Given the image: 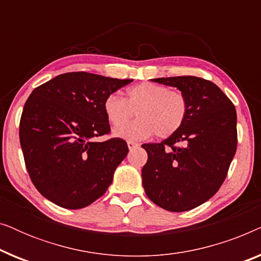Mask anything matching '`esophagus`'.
Returning a JSON list of instances; mask_svg holds the SVG:
<instances>
[{"instance_id":"1","label":"esophagus","mask_w":261,"mask_h":261,"mask_svg":"<svg viewBox=\"0 0 261 261\" xmlns=\"http://www.w3.org/2000/svg\"><path fill=\"white\" fill-rule=\"evenodd\" d=\"M127 145H128V148H129V149L137 148L139 146V144H137V142H134V141H128Z\"/></svg>"}]
</instances>
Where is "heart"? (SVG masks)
<instances>
[{
  "instance_id": "heart-1",
  "label": "heart",
  "mask_w": 261,
  "mask_h": 261,
  "mask_svg": "<svg viewBox=\"0 0 261 261\" xmlns=\"http://www.w3.org/2000/svg\"><path fill=\"white\" fill-rule=\"evenodd\" d=\"M107 119L114 127H120L133 118L134 124L119 128L114 133L127 140H141L154 134L164 139L180 129L189 112L187 96L181 91L170 90L165 85L141 83L127 91L126 99L112 94L105 99Z\"/></svg>"
}]
</instances>
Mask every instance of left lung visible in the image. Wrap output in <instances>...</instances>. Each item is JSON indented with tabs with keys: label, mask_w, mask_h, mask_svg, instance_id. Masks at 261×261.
<instances>
[{
	"label": "left lung",
	"mask_w": 261,
	"mask_h": 261,
	"mask_svg": "<svg viewBox=\"0 0 261 261\" xmlns=\"http://www.w3.org/2000/svg\"><path fill=\"white\" fill-rule=\"evenodd\" d=\"M187 96L189 112L179 130L158 144L141 146L148 154L142 187L153 203L187 212L219 191L237 152V110L213 82L195 76L152 80Z\"/></svg>",
	"instance_id": "8db88e82"
}]
</instances>
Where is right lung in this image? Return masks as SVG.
<instances>
[{"label": "right lung", "mask_w": 261, "mask_h": 261, "mask_svg": "<svg viewBox=\"0 0 261 261\" xmlns=\"http://www.w3.org/2000/svg\"><path fill=\"white\" fill-rule=\"evenodd\" d=\"M133 80L69 72L35 88L20 120V144L34 187L55 204L81 209L101 197L126 158L127 142L108 134L107 96Z\"/></svg>", "instance_id": "1"}]
</instances>
